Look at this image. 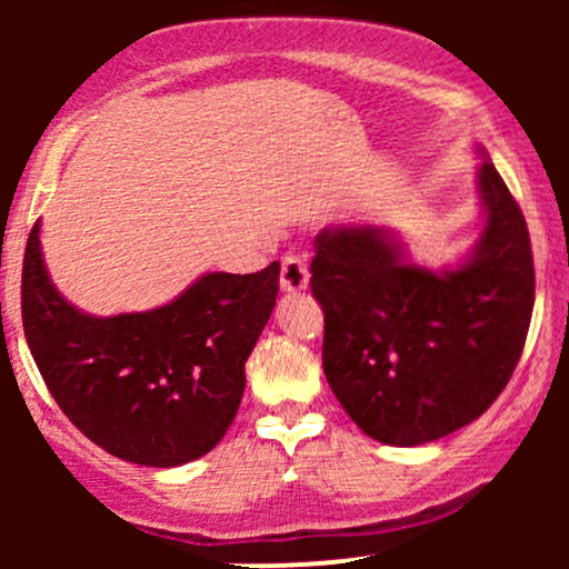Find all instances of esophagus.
<instances>
[{
  "label": "esophagus",
  "mask_w": 569,
  "mask_h": 569,
  "mask_svg": "<svg viewBox=\"0 0 569 569\" xmlns=\"http://www.w3.org/2000/svg\"><path fill=\"white\" fill-rule=\"evenodd\" d=\"M310 283V270H307V262L302 257H283V264H280V291L283 293H299L307 289Z\"/></svg>",
  "instance_id": "34e87169"
}]
</instances>
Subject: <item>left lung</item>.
<instances>
[{
  "mask_svg": "<svg viewBox=\"0 0 569 569\" xmlns=\"http://www.w3.org/2000/svg\"><path fill=\"white\" fill-rule=\"evenodd\" d=\"M479 158L481 232L457 264H415L388 227L331 224L312 240L326 380L350 420L390 447L436 441L485 415L525 350L530 232L485 149Z\"/></svg>",
  "mask_w": 569,
  "mask_h": 569,
  "instance_id": "1",
  "label": "left lung"
}]
</instances>
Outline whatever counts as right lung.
Here are the masks:
<instances>
[{"instance_id": "right-lung-1", "label": "right lung", "mask_w": 569, "mask_h": 569, "mask_svg": "<svg viewBox=\"0 0 569 569\" xmlns=\"http://www.w3.org/2000/svg\"><path fill=\"white\" fill-rule=\"evenodd\" d=\"M278 278V262L251 276L206 272L168 305L98 318L53 286L37 221L21 280L26 342L90 441L136 466H184L211 452L238 415Z\"/></svg>"}]
</instances>
